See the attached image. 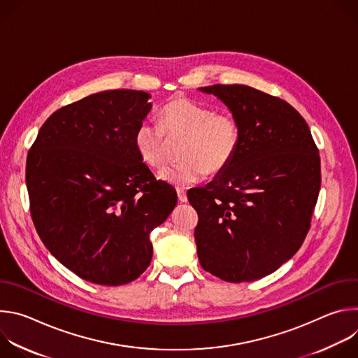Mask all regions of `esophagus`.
Listing matches in <instances>:
<instances>
[{"instance_id":"34e87169","label":"esophagus","mask_w":358,"mask_h":358,"mask_svg":"<svg viewBox=\"0 0 358 358\" xmlns=\"http://www.w3.org/2000/svg\"><path fill=\"white\" fill-rule=\"evenodd\" d=\"M177 195H178V199L181 201V202H187V192H185V189L184 188H177Z\"/></svg>"}]
</instances>
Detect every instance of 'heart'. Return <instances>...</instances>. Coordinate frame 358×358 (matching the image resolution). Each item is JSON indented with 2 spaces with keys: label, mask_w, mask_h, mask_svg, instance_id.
I'll use <instances>...</instances> for the list:
<instances>
[{
  "label": "heart",
  "mask_w": 358,
  "mask_h": 358,
  "mask_svg": "<svg viewBox=\"0 0 358 358\" xmlns=\"http://www.w3.org/2000/svg\"><path fill=\"white\" fill-rule=\"evenodd\" d=\"M162 123L143 120L134 131L140 159L150 167H162L170 156V140L184 138L180 163L164 169L160 177L171 184L188 185L207 174L222 173L235 159L241 130L234 116L214 112L185 96L171 97L162 108Z\"/></svg>",
  "instance_id": "heart-1"
}]
</instances>
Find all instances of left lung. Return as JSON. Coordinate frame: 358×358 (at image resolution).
Here are the masks:
<instances>
[{"label":"left lung","instance_id":"left-lung-1","mask_svg":"<svg viewBox=\"0 0 358 358\" xmlns=\"http://www.w3.org/2000/svg\"><path fill=\"white\" fill-rule=\"evenodd\" d=\"M239 124L232 163L206 187L188 191L198 214L201 266L232 283L261 279L301 246L310 229L322 176L310 129L287 101L245 85L199 87Z\"/></svg>","mask_w":358,"mask_h":358}]
</instances>
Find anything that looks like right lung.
I'll list each match as a JSON object with an SVG mask.
<instances>
[{"label":"right lung","instance_id":"1","mask_svg":"<svg viewBox=\"0 0 358 358\" xmlns=\"http://www.w3.org/2000/svg\"><path fill=\"white\" fill-rule=\"evenodd\" d=\"M151 96L116 89L93 93L50 115L27 157L35 229L48 250L79 278L126 285L150 265V232L177 203L134 145Z\"/></svg>","mask_w":358,"mask_h":358}]
</instances>
